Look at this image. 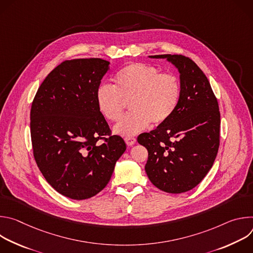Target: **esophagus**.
Returning <instances> with one entry per match:
<instances>
[{"label":"esophagus","mask_w":253,"mask_h":253,"mask_svg":"<svg viewBox=\"0 0 253 253\" xmlns=\"http://www.w3.org/2000/svg\"><path fill=\"white\" fill-rule=\"evenodd\" d=\"M125 142L128 146H133L136 143V138L134 137H125Z\"/></svg>","instance_id":"34e87169"}]
</instances>
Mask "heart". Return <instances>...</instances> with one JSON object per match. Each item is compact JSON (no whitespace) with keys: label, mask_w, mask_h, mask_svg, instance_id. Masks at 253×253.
<instances>
[{"label":"heart","mask_w":253,"mask_h":253,"mask_svg":"<svg viewBox=\"0 0 253 253\" xmlns=\"http://www.w3.org/2000/svg\"><path fill=\"white\" fill-rule=\"evenodd\" d=\"M115 85L101 84L96 90L100 112L110 121L123 115L125 102L131 113L126 115L114 131L122 136H132L149 127L166 123L175 113L181 99V83L170 73H161L151 65L132 63L119 70Z\"/></svg>","instance_id":"heart-1"}]
</instances>
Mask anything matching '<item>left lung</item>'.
Here are the masks:
<instances>
[{"label": "left lung", "mask_w": 253, "mask_h": 253, "mask_svg": "<svg viewBox=\"0 0 253 253\" xmlns=\"http://www.w3.org/2000/svg\"><path fill=\"white\" fill-rule=\"evenodd\" d=\"M179 72L182 93L173 116L138 136L148 150L145 171L162 191L182 193L197 186L211 169L219 147L218 102L201 69L183 55H155Z\"/></svg>", "instance_id": "left-lung-1"}]
</instances>
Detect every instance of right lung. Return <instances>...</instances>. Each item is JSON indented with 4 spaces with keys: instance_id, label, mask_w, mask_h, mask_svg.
I'll return each instance as SVG.
<instances>
[{
    "instance_id": "1",
    "label": "right lung",
    "mask_w": 253,
    "mask_h": 253,
    "mask_svg": "<svg viewBox=\"0 0 253 253\" xmlns=\"http://www.w3.org/2000/svg\"><path fill=\"white\" fill-rule=\"evenodd\" d=\"M109 64L100 58L62 62L32 103L36 163L47 182L71 199H88L103 190L126 150L124 140L111 134L96 102V90Z\"/></svg>"
}]
</instances>
